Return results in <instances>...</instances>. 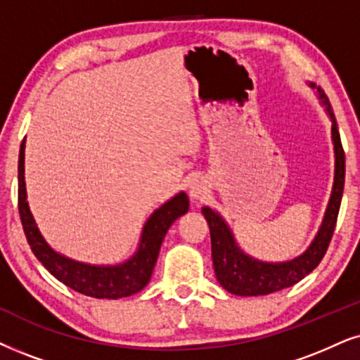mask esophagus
<instances>
[{"label": "esophagus", "mask_w": 360, "mask_h": 360, "mask_svg": "<svg viewBox=\"0 0 360 360\" xmlns=\"http://www.w3.org/2000/svg\"><path fill=\"white\" fill-rule=\"evenodd\" d=\"M189 195L194 202H201L209 195V184L204 179H195L189 188Z\"/></svg>", "instance_id": "1"}]
</instances>
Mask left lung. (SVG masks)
<instances>
[{
	"mask_svg": "<svg viewBox=\"0 0 360 360\" xmlns=\"http://www.w3.org/2000/svg\"><path fill=\"white\" fill-rule=\"evenodd\" d=\"M317 91V98L321 99L322 106L332 121V144H334V184L329 198V204L324 212V219L317 231L316 238L301 256L284 262H264L256 257L245 254L236 238L222 219V216L214 209L204 206L202 214L206 217L209 231H211V249H212V264L217 281L227 292L236 295H266L276 290L290 288L304 279L309 272H312L319 266L324 254L329 248V243L334 234L338 214L342 201L344 179H345V154L340 143V134L335 122L334 112H332L330 103L326 93L316 84H309Z\"/></svg>",
	"mask_w": 360,
	"mask_h": 360,
	"instance_id": "obj_1",
	"label": "left lung"
}]
</instances>
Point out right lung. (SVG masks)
<instances>
[{
	"label": "right lung",
	"instance_id": "1",
	"mask_svg": "<svg viewBox=\"0 0 360 360\" xmlns=\"http://www.w3.org/2000/svg\"><path fill=\"white\" fill-rule=\"evenodd\" d=\"M25 143L20 148L18 161V207L22 229L31 245V251L59 282L89 297L96 299H121L133 295L146 288L151 279L154 264L158 261L162 239L177 217L188 212L189 199L186 193H177L174 198L156 209L141 233L138 251L127 261L115 266H94L75 261L54 251L43 236H41L30 204L26 201L25 183Z\"/></svg>",
	"mask_w": 360,
	"mask_h": 360
}]
</instances>
